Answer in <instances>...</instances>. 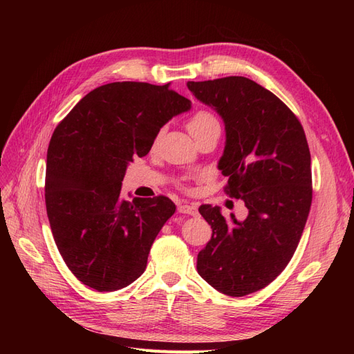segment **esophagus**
I'll return each mask as SVG.
<instances>
[{"label":"esophagus","mask_w":354,"mask_h":354,"mask_svg":"<svg viewBox=\"0 0 354 354\" xmlns=\"http://www.w3.org/2000/svg\"><path fill=\"white\" fill-rule=\"evenodd\" d=\"M180 214H189V216H196L198 214V207L196 203H181L178 207Z\"/></svg>","instance_id":"1"}]
</instances>
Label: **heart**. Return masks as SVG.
I'll use <instances>...</instances> for the list:
<instances>
[{"mask_svg":"<svg viewBox=\"0 0 354 354\" xmlns=\"http://www.w3.org/2000/svg\"><path fill=\"white\" fill-rule=\"evenodd\" d=\"M187 128H189L190 134L198 140V138H201L202 136H205L211 131H217V130L220 131V121L212 112L205 111V109H199L189 118Z\"/></svg>","mask_w":354,"mask_h":354,"instance_id":"obj_1","label":"heart"}]
</instances>
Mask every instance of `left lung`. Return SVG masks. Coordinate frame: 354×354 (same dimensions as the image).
Returning a JSON list of instances; mask_svg holds the SVG:
<instances>
[{
	"instance_id": "obj_1",
	"label": "left lung",
	"mask_w": 354,
	"mask_h": 354,
	"mask_svg": "<svg viewBox=\"0 0 354 354\" xmlns=\"http://www.w3.org/2000/svg\"><path fill=\"white\" fill-rule=\"evenodd\" d=\"M226 124L218 162L224 192L242 199L248 217L226 220L201 205L212 236L198 254V273L217 291L243 297L260 291L291 261L312 205V159L301 122L276 95L248 78L187 82Z\"/></svg>"
}]
</instances>
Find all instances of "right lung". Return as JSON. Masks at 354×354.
Instances as JSON below:
<instances>
[{
	"label": "right lung",
	"instance_id": "obj_1",
	"mask_svg": "<svg viewBox=\"0 0 354 354\" xmlns=\"http://www.w3.org/2000/svg\"><path fill=\"white\" fill-rule=\"evenodd\" d=\"M190 109L165 85L111 82L90 91L56 127L47 151L46 207L60 255L84 285L133 283L174 202L121 196L128 162L151 151L160 127Z\"/></svg>",
	"mask_w": 354,
	"mask_h": 354
}]
</instances>
